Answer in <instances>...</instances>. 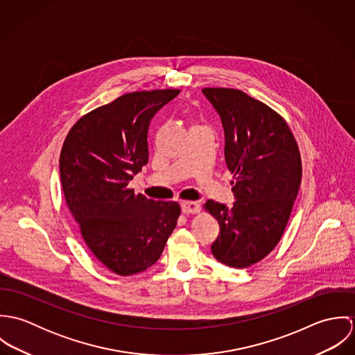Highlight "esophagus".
I'll list each match as a JSON object with an SVG mask.
<instances>
[{
    "instance_id": "1",
    "label": "esophagus",
    "mask_w": 355,
    "mask_h": 355,
    "mask_svg": "<svg viewBox=\"0 0 355 355\" xmlns=\"http://www.w3.org/2000/svg\"><path fill=\"white\" fill-rule=\"evenodd\" d=\"M200 210H201V206L198 202H194V201L182 202V211L184 214H197L200 213Z\"/></svg>"
}]
</instances>
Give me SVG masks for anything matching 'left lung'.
Here are the masks:
<instances>
[{"instance_id":"left-lung-1","label":"left lung","mask_w":355,"mask_h":355,"mask_svg":"<svg viewBox=\"0 0 355 355\" xmlns=\"http://www.w3.org/2000/svg\"><path fill=\"white\" fill-rule=\"evenodd\" d=\"M202 93L223 123L236 200L231 207L211 200L203 205L220 225L210 249L221 263L242 269L280 242L302 180L301 153L286 120L263 102L235 89Z\"/></svg>"}]
</instances>
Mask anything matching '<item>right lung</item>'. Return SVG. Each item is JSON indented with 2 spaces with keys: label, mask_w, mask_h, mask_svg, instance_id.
Listing matches in <instances>:
<instances>
[{
  "label": "right lung",
  "mask_w": 355,
  "mask_h": 355,
  "mask_svg": "<svg viewBox=\"0 0 355 355\" xmlns=\"http://www.w3.org/2000/svg\"><path fill=\"white\" fill-rule=\"evenodd\" d=\"M180 90L124 94L82 116L61 154L64 197L90 252L120 276L146 270L178 224V202L148 200L128 189L149 161L153 116Z\"/></svg>",
  "instance_id": "right-lung-1"
}]
</instances>
